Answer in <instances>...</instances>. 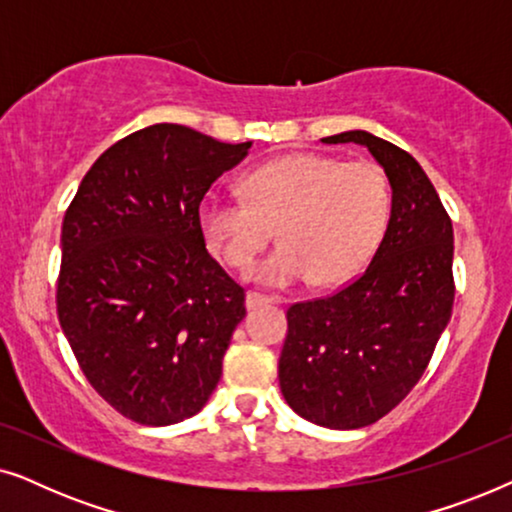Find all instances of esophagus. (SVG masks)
<instances>
[{
	"mask_svg": "<svg viewBox=\"0 0 512 512\" xmlns=\"http://www.w3.org/2000/svg\"><path fill=\"white\" fill-rule=\"evenodd\" d=\"M270 303H277L275 298H268V296H261V293H247V310H258V307L263 305H270Z\"/></svg>",
	"mask_w": 512,
	"mask_h": 512,
	"instance_id": "34e87169",
	"label": "esophagus"
}]
</instances>
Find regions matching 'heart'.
<instances>
[{
    "instance_id": "b5f03b06",
    "label": "heart",
    "mask_w": 512,
    "mask_h": 512,
    "mask_svg": "<svg viewBox=\"0 0 512 512\" xmlns=\"http://www.w3.org/2000/svg\"><path fill=\"white\" fill-rule=\"evenodd\" d=\"M389 207V184L377 165L291 153L251 170L242 179V198L202 200L198 221L209 247L235 270L254 263L277 223L282 242L249 277L275 289L310 277L333 286L373 256Z\"/></svg>"
}]
</instances>
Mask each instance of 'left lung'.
<instances>
[{
    "mask_svg": "<svg viewBox=\"0 0 512 512\" xmlns=\"http://www.w3.org/2000/svg\"><path fill=\"white\" fill-rule=\"evenodd\" d=\"M366 146L387 174L391 214L352 284L289 307L279 387L291 410L326 429H361L419 382L452 317V221L422 165L366 130L324 137Z\"/></svg>",
    "mask_w": 512,
    "mask_h": 512,
    "instance_id": "obj_1",
    "label": "left lung"
}]
</instances>
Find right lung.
Instances as JSON below:
<instances>
[{
    "label": "right lung",
    "mask_w": 512,
    "mask_h": 512,
    "mask_svg": "<svg viewBox=\"0 0 512 512\" xmlns=\"http://www.w3.org/2000/svg\"><path fill=\"white\" fill-rule=\"evenodd\" d=\"M249 149L149 125L95 160L67 209L62 333L93 389L132 422H184L221 380L247 310L242 286L209 256L198 209Z\"/></svg>",
    "instance_id": "add662e5"
}]
</instances>
